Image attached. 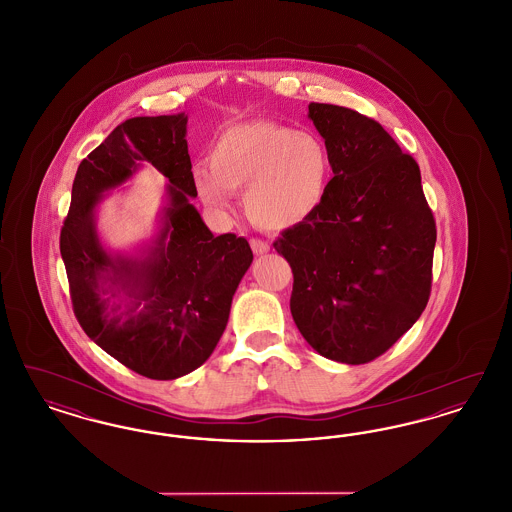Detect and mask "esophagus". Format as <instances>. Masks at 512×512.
<instances>
[{
  "label": "esophagus",
  "instance_id": "1",
  "mask_svg": "<svg viewBox=\"0 0 512 512\" xmlns=\"http://www.w3.org/2000/svg\"><path fill=\"white\" fill-rule=\"evenodd\" d=\"M249 245H251V249H253L255 255H265V253L270 251V245H268L265 240H259V238H251Z\"/></svg>",
  "mask_w": 512,
  "mask_h": 512
}]
</instances>
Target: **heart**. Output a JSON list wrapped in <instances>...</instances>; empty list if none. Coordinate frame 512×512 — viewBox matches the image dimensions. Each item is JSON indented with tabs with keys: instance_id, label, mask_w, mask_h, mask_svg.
I'll return each instance as SVG.
<instances>
[{
	"instance_id": "obj_1",
	"label": "heart",
	"mask_w": 512,
	"mask_h": 512,
	"mask_svg": "<svg viewBox=\"0 0 512 512\" xmlns=\"http://www.w3.org/2000/svg\"><path fill=\"white\" fill-rule=\"evenodd\" d=\"M330 153L311 132L280 122H245L224 130L211 163L194 167L201 201L228 213L244 192L245 215L263 230H286L313 217L330 184Z\"/></svg>"
}]
</instances>
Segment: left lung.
<instances>
[{
	"mask_svg": "<svg viewBox=\"0 0 512 512\" xmlns=\"http://www.w3.org/2000/svg\"><path fill=\"white\" fill-rule=\"evenodd\" d=\"M334 178L313 217L274 242L293 272L292 317L322 357L365 365L426 309L436 220L420 169L380 122L311 103Z\"/></svg>",
	"mask_w": 512,
	"mask_h": 512,
	"instance_id": "left-lung-1",
	"label": "left lung"
}]
</instances>
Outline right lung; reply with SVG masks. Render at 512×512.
Here are the masks:
<instances>
[{"label":"right lung","instance_id":"add662e5","mask_svg":"<svg viewBox=\"0 0 512 512\" xmlns=\"http://www.w3.org/2000/svg\"><path fill=\"white\" fill-rule=\"evenodd\" d=\"M188 117H134L119 124L78 167L61 228L76 320L90 340L151 380H174L203 365L226 328L232 297L253 261L236 234L213 236L190 197L197 195L186 142ZM151 162L172 182L166 224L144 262L113 260L98 244L93 209L100 194ZM127 305L109 308L102 284Z\"/></svg>","mask_w":512,"mask_h":512}]
</instances>
